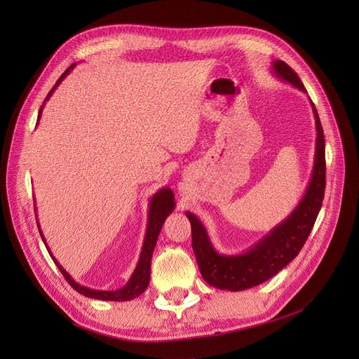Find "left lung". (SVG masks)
<instances>
[{
    "mask_svg": "<svg viewBox=\"0 0 359 359\" xmlns=\"http://www.w3.org/2000/svg\"><path fill=\"white\" fill-rule=\"evenodd\" d=\"M272 71L279 80L307 93L297 72L284 61H275L272 64ZM310 103L317 130L313 173L303 199L284 221L257 240L244 253L221 255L214 249L208 233L199 218L192 212H186L192 227V248L206 284L229 291H243L256 287L284 269L303 249L320 208H322L326 187L323 128L311 99Z\"/></svg>",
    "mask_w": 359,
    "mask_h": 359,
    "instance_id": "1",
    "label": "left lung"
}]
</instances>
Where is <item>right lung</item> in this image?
<instances>
[{
	"instance_id": "add662e5",
	"label": "right lung",
	"mask_w": 359,
	"mask_h": 359,
	"mask_svg": "<svg viewBox=\"0 0 359 359\" xmlns=\"http://www.w3.org/2000/svg\"><path fill=\"white\" fill-rule=\"evenodd\" d=\"M75 64H72L69 68H67V71L61 75L60 80L55 83V86L52 87V90L48 93V96L45 99V102H48L52 96V93L56 90V87H58L62 80L67 77V75L74 69ZM43 106L41 107L39 110V116H37V123H39V119H41V115H42V110H43ZM175 194L172 192V189L170 187H163V189H160L157 194H154V196L149 199V208H148V224H147V231H145V238H144V244H142V250H141V255H140V260H138V265L134 271V273L130 275L129 280L126 282V285L119 288V290H115V291H100V290H91L88 287H84V285H80L79 282H75L71 275L60 265V262L56 260L49 248L48 244L45 241V237L42 234V230L39 227V222H37V229H39V233H41V237L45 243V246L52 257V260L55 262V265L58 266V269L61 271V273L64 275V278L67 279L68 284L75 290L79 291L81 295L84 297H88V298H94V299H103V301H129V299H134L137 297H140L148 287L149 284V272H151V257H153V252H154V248L157 244V238H158V234L161 231V227L167 218V215L172 214V211L175 210Z\"/></svg>"
}]
</instances>
